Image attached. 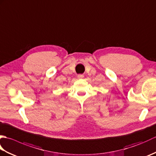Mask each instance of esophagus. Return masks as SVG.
Listing matches in <instances>:
<instances>
[{
	"label": "esophagus",
	"mask_w": 156,
	"mask_h": 156,
	"mask_svg": "<svg viewBox=\"0 0 156 156\" xmlns=\"http://www.w3.org/2000/svg\"><path fill=\"white\" fill-rule=\"evenodd\" d=\"M78 78H84V75L83 74H78Z\"/></svg>",
	"instance_id": "34e87169"
}]
</instances>
